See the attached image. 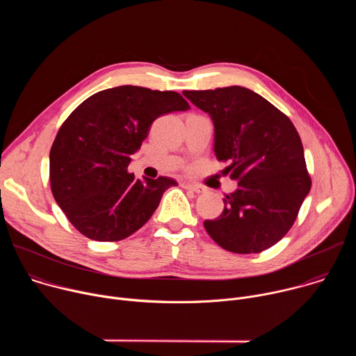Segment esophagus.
Wrapping results in <instances>:
<instances>
[{
  "label": "esophagus",
  "mask_w": 356,
  "mask_h": 356,
  "mask_svg": "<svg viewBox=\"0 0 356 356\" xmlns=\"http://www.w3.org/2000/svg\"><path fill=\"white\" fill-rule=\"evenodd\" d=\"M183 187L187 188V190H191V191H194V193H197V194L204 191V188H202V187H200V186H197V184H191V183H183Z\"/></svg>",
  "instance_id": "1"
}]
</instances>
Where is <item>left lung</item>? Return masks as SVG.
I'll list each match as a JSON object with an SVG mask.
<instances>
[{
	"instance_id": "left-lung-1",
	"label": "left lung",
	"mask_w": 356,
	"mask_h": 356,
	"mask_svg": "<svg viewBox=\"0 0 356 356\" xmlns=\"http://www.w3.org/2000/svg\"><path fill=\"white\" fill-rule=\"evenodd\" d=\"M214 122V154L239 180L224 211L206 220L209 235L234 253H259L293 227L312 177L290 118L249 88L183 91Z\"/></svg>"
}]
</instances>
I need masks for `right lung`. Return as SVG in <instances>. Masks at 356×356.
<instances>
[{
  "label": "right lung",
  "instance_id": "add662e5",
  "mask_svg": "<svg viewBox=\"0 0 356 356\" xmlns=\"http://www.w3.org/2000/svg\"><path fill=\"white\" fill-rule=\"evenodd\" d=\"M190 106L176 91L120 86L84 99L67 117L50 149V190L72 225L99 242L128 238L177 186L161 176L140 181L128 172L156 118Z\"/></svg>",
  "mask_w": 356,
  "mask_h": 356
}]
</instances>
